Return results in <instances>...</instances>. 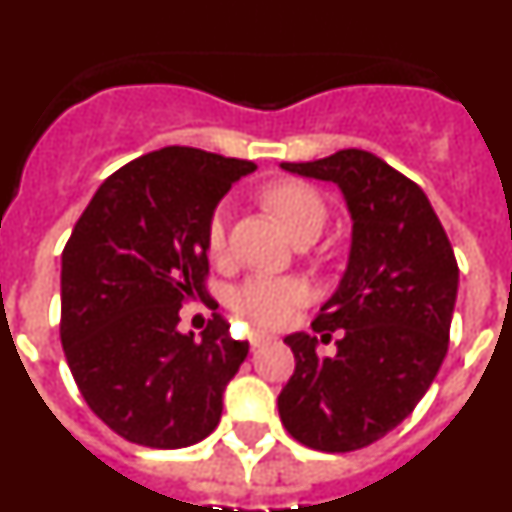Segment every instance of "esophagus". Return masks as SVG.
<instances>
[{
	"mask_svg": "<svg viewBox=\"0 0 512 512\" xmlns=\"http://www.w3.org/2000/svg\"><path fill=\"white\" fill-rule=\"evenodd\" d=\"M248 341H251L253 348H261V346H266V343H271V336L259 333V330H251V333H248Z\"/></svg>",
	"mask_w": 512,
	"mask_h": 512,
	"instance_id": "obj_1",
	"label": "esophagus"
}]
</instances>
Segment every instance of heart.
<instances>
[{"instance_id":"b5f03b06","label":"heart","mask_w":512,"mask_h":512,"mask_svg":"<svg viewBox=\"0 0 512 512\" xmlns=\"http://www.w3.org/2000/svg\"><path fill=\"white\" fill-rule=\"evenodd\" d=\"M264 202L292 238H300L305 233H320L328 220V207L318 189L295 182V179L269 184L264 192ZM207 248L215 259L225 256L228 251V210L223 205L212 212L210 223H207ZM305 297V284L297 279L253 277L235 289L230 302H233L235 312L251 323L264 325V328H279L292 318L295 307L302 305Z\"/></svg>"}]
</instances>
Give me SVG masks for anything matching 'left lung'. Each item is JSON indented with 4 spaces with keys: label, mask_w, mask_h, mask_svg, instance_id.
<instances>
[{
    "label": "left lung",
    "mask_w": 512,
    "mask_h": 512,
    "mask_svg": "<svg viewBox=\"0 0 512 512\" xmlns=\"http://www.w3.org/2000/svg\"><path fill=\"white\" fill-rule=\"evenodd\" d=\"M284 171L333 182L354 230L341 284L312 330H341L336 356H318V338H284L295 374L279 392L289 436L315 451L346 454L397 428L428 392L449 351L459 266L423 189L359 148Z\"/></svg>",
    "instance_id": "obj_1"
}]
</instances>
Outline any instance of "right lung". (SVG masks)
Returning a JSON list of instances; mask_svg holds the SVG:
<instances>
[{"instance_id":"1","label":"right lung","mask_w":512,"mask_h":512,"mask_svg":"<svg viewBox=\"0 0 512 512\" xmlns=\"http://www.w3.org/2000/svg\"><path fill=\"white\" fill-rule=\"evenodd\" d=\"M253 161L169 146L104 179L61 256V343L76 387L117 436L184 449L210 436L248 356L228 320L200 338L179 310L207 295V223Z\"/></svg>"}]
</instances>
